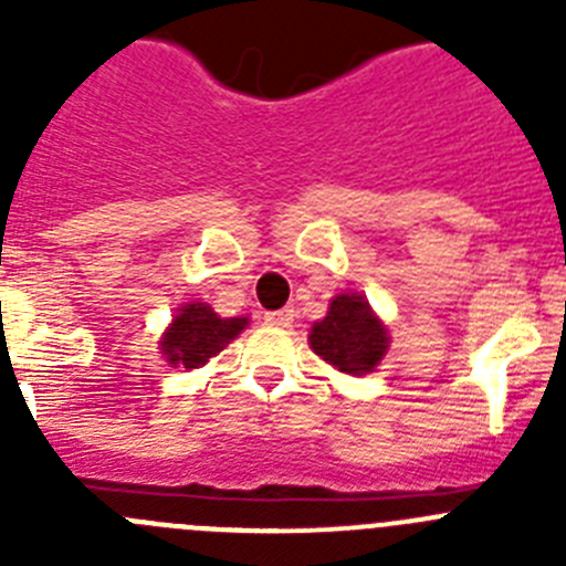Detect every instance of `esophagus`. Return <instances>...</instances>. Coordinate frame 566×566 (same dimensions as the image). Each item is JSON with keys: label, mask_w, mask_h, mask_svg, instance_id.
<instances>
[{"label": "esophagus", "mask_w": 566, "mask_h": 566, "mask_svg": "<svg viewBox=\"0 0 566 566\" xmlns=\"http://www.w3.org/2000/svg\"><path fill=\"white\" fill-rule=\"evenodd\" d=\"M263 319H266L269 326H289V323H292L294 319V308L292 306H286V308H280V312H266L263 314Z\"/></svg>", "instance_id": "34e87169"}]
</instances>
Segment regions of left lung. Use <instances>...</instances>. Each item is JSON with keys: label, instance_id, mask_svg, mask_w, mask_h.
I'll return each instance as SVG.
<instances>
[{"label": "left lung", "instance_id": "left-lung-1", "mask_svg": "<svg viewBox=\"0 0 566 566\" xmlns=\"http://www.w3.org/2000/svg\"><path fill=\"white\" fill-rule=\"evenodd\" d=\"M388 328L379 323L363 294H337L328 303L326 317L314 323L308 334L314 354L352 377L374 371L388 352Z\"/></svg>", "mask_w": 566, "mask_h": 566}]
</instances>
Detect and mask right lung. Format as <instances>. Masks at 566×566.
<instances>
[{
  "instance_id": "1",
  "label": "right lung",
  "mask_w": 566,
  "mask_h": 566,
  "mask_svg": "<svg viewBox=\"0 0 566 566\" xmlns=\"http://www.w3.org/2000/svg\"><path fill=\"white\" fill-rule=\"evenodd\" d=\"M247 326L249 317H218L207 303H187L178 308L158 345L169 365L198 368L221 354Z\"/></svg>"
}]
</instances>
